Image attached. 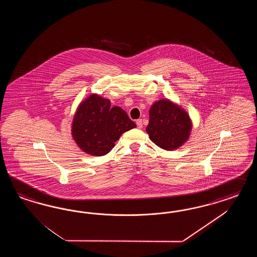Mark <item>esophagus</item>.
Segmentation results:
<instances>
[{"label":"esophagus","mask_w":257,"mask_h":257,"mask_svg":"<svg viewBox=\"0 0 257 257\" xmlns=\"http://www.w3.org/2000/svg\"><path fill=\"white\" fill-rule=\"evenodd\" d=\"M136 123H137V126H138V128H139V129H141V128H142V125H143V123H142V119H141V118H140V119H137Z\"/></svg>","instance_id":"esophagus-1"}]
</instances>
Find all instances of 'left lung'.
I'll list each match as a JSON object with an SVG mask.
<instances>
[{
  "instance_id": "obj_1",
  "label": "left lung",
  "mask_w": 257,
  "mask_h": 257,
  "mask_svg": "<svg viewBox=\"0 0 257 257\" xmlns=\"http://www.w3.org/2000/svg\"><path fill=\"white\" fill-rule=\"evenodd\" d=\"M146 128L151 140L166 151H174L187 142L192 121L187 111L168 99L154 102Z\"/></svg>"
}]
</instances>
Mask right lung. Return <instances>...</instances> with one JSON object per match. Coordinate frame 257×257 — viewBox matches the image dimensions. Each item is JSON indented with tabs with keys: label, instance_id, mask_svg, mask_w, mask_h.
<instances>
[{
	"label": "right lung",
	"instance_id": "right-lung-1",
	"mask_svg": "<svg viewBox=\"0 0 257 257\" xmlns=\"http://www.w3.org/2000/svg\"><path fill=\"white\" fill-rule=\"evenodd\" d=\"M137 127L119 106L111 107L108 99L89 95L78 105L71 123V136L87 155L105 156L124 132Z\"/></svg>",
	"mask_w": 257,
	"mask_h": 257
}]
</instances>
